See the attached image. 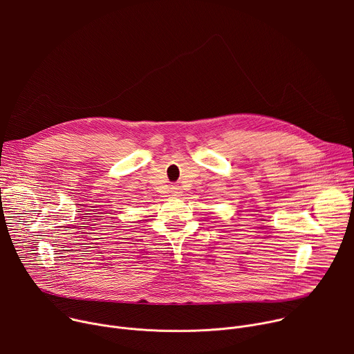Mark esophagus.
<instances>
[{
    "label": "esophagus",
    "instance_id": "34e87169",
    "mask_svg": "<svg viewBox=\"0 0 354 354\" xmlns=\"http://www.w3.org/2000/svg\"><path fill=\"white\" fill-rule=\"evenodd\" d=\"M180 193H182V190H180L179 186H172V187H171V194H172V196L178 197V196H180Z\"/></svg>",
    "mask_w": 354,
    "mask_h": 354
}]
</instances>
